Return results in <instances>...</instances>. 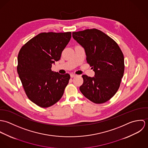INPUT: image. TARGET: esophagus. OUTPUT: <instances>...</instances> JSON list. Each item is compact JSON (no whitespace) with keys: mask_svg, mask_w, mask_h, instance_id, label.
Here are the masks:
<instances>
[{"mask_svg":"<svg viewBox=\"0 0 148 148\" xmlns=\"http://www.w3.org/2000/svg\"><path fill=\"white\" fill-rule=\"evenodd\" d=\"M70 76H71V77H75V76H76L77 75H75V74H74V73H72V74H71L70 75Z\"/></svg>","mask_w":148,"mask_h":148,"instance_id":"1","label":"esophagus"}]
</instances>
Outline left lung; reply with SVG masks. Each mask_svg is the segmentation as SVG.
<instances>
[{
    "instance_id": "8db88e82",
    "label": "left lung",
    "mask_w": 148,
    "mask_h": 148,
    "mask_svg": "<svg viewBox=\"0 0 148 148\" xmlns=\"http://www.w3.org/2000/svg\"><path fill=\"white\" fill-rule=\"evenodd\" d=\"M72 36L84 48L87 63L95 73L93 77L82 76L80 90L93 103H104L120 87L125 68L123 53L117 42L99 29L73 32Z\"/></svg>"
}]
</instances>
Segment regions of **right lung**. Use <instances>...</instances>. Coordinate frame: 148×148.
Segmentation results:
<instances>
[{"label": "right lung", "mask_w": 148, "mask_h": 148, "mask_svg": "<svg viewBox=\"0 0 148 148\" xmlns=\"http://www.w3.org/2000/svg\"><path fill=\"white\" fill-rule=\"evenodd\" d=\"M71 32H42L26 42L18 56L17 71L28 99L42 108L60 100L70 75L52 71V64L61 58Z\"/></svg>", "instance_id": "add662e5"}]
</instances>
